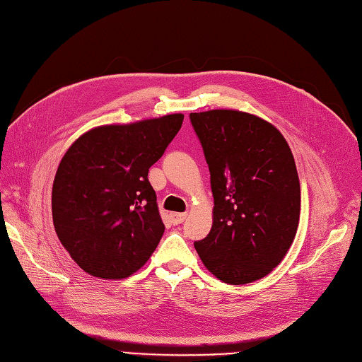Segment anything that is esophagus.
Wrapping results in <instances>:
<instances>
[{
	"instance_id": "obj_1",
	"label": "esophagus",
	"mask_w": 362,
	"mask_h": 362,
	"mask_svg": "<svg viewBox=\"0 0 362 362\" xmlns=\"http://www.w3.org/2000/svg\"><path fill=\"white\" fill-rule=\"evenodd\" d=\"M186 214H178V212H173V214H170V218H172V222H173V225H180V223H182L184 220H186Z\"/></svg>"
}]
</instances>
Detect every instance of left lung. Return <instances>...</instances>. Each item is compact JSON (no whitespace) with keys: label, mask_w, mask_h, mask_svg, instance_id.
Masks as SVG:
<instances>
[{"label":"left lung","mask_w":362,"mask_h":362,"mask_svg":"<svg viewBox=\"0 0 362 362\" xmlns=\"http://www.w3.org/2000/svg\"><path fill=\"white\" fill-rule=\"evenodd\" d=\"M211 172L212 228L195 250L228 284L269 275L291 248L300 220L292 151L274 124L253 114L214 109L190 114Z\"/></svg>","instance_id":"obj_1"}]
</instances>
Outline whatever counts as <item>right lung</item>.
<instances>
[{
    "instance_id": "1",
    "label": "right lung",
    "mask_w": 362,
    "mask_h": 362,
    "mask_svg": "<svg viewBox=\"0 0 362 362\" xmlns=\"http://www.w3.org/2000/svg\"><path fill=\"white\" fill-rule=\"evenodd\" d=\"M182 114L105 124L64 154L51 211L59 240L92 276L122 279L150 259L164 234L148 170L178 134Z\"/></svg>"
}]
</instances>
